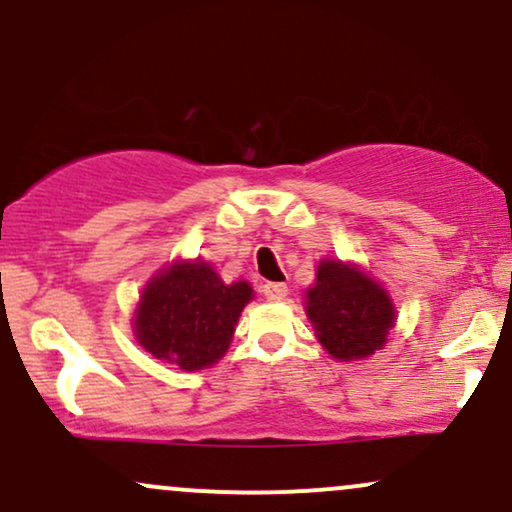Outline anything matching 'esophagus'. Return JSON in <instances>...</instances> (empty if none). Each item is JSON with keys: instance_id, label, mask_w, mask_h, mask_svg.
<instances>
[{"instance_id": "34e87169", "label": "esophagus", "mask_w": 512, "mask_h": 512, "mask_svg": "<svg viewBox=\"0 0 512 512\" xmlns=\"http://www.w3.org/2000/svg\"><path fill=\"white\" fill-rule=\"evenodd\" d=\"M286 284H279V282H265L262 284V294H265V299L269 301H282L286 296Z\"/></svg>"}]
</instances>
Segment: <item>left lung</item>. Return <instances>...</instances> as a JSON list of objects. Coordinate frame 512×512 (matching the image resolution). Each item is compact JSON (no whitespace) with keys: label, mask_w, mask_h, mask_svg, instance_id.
<instances>
[{"label":"left lung","mask_w":512,"mask_h":512,"mask_svg":"<svg viewBox=\"0 0 512 512\" xmlns=\"http://www.w3.org/2000/svg\"><path fill=\"white\" fill-rule=\"evenodd\" d=\"M306 313L320 345L342 362L374 355L393 328V303L379 284L357 267L325 260L306 291Z\"/></svg>","instance_id":"left-lung-1"}]
</instances>
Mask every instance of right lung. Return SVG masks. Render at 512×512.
Wrapping results in <instances>:
<instances>
[{
	"label": "right lung",
	"mask_w": 512,
	"mask_h": 512,
	"mask_svg": "<svg viewBox=\"0 0 512 512\" xmlns=\"http://www.w3.org/2000/svg\"><path fill=\"white\" fill-rule=\"evenodd\" d=\"M252 289L223 284L211 265L177 262L145 286L136 311V338L150 355L184 372L211 367L226 355Z\"/></svg>",
	"instance_id": "add662e5"
}]
</instances>
